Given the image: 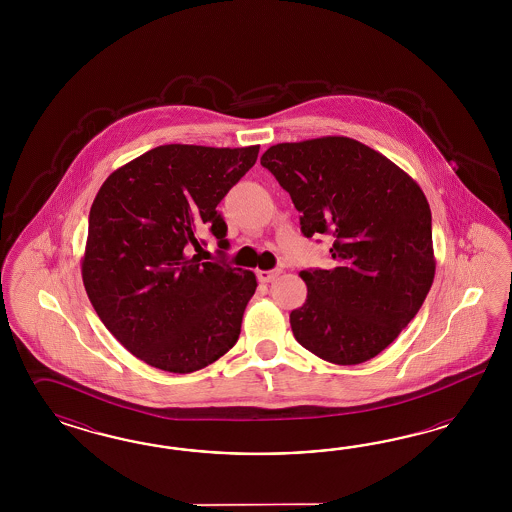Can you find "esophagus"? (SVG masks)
<instances>
[{"label": "esophagus", "instance_id": "obj_1", "mask_svg": "<svg viewBox=\"0 0 512 512\" xmlns=\"http://www.w3.org/2000/svg\"><path fill=\"white\" fill-rule=\"evenodd\" d=\"M279 274H281V270H259L257 272V278L261 283H270V281H274V279L278 278Z\"/></svg>", "mask_w": 512, "mask_h": 512}]
</instances>
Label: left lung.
Masks as SVG:
<instances>
[{"label":"left lung","mask_w":512,"mask_h":512,"mask_svg":"<svg viewBox=\"0 0 512 512\" xmlns=\"http://www.w3.org/2000/svg\"><path fill=\"white\" fill-rule=\"evenodd\" d=\"M261 165L295 204L304 236L330 234L332 268L302 270L296 341L340 366L377 357L417 315L435 276L432 212L419 184L349 137L270 146Z\"/></svg>","instance_id":"left-lung-1"}]
</instances>
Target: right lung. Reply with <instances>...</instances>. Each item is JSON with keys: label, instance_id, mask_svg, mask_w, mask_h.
I'll use <instances>...</instances> for the list:
<instances>
[{"label": "right lung", "instance_id": "1", "mask_svg": "<svg viewBox=\"0 0 512 512\" xmlns=\"http://www.w3.org/2000/svg\"><path fill=\"white\" fill-rule=\"evenodd\" d=\"M259 146L165 144L105 180L90 210L82 281L125 349L163 372L191 373L240 336L255 274L189 257L210 231L229 248L217 204L255 165Z\"/></svg>", "mask_w": 512, "mask_h": 512}]
</instances>
